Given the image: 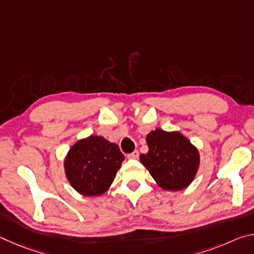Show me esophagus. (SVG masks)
Returning <instances> with one entry per match:
<instances>
[{
    "instance_id": "obj_1",
    "label": "esophagus",
    "mask_w": 254,
    "mask_h": 254,
    "mask_svg": "<svg viewBox=\"0 0 254 254\" xmlns=\"http://www.w3.org/2000/svg\"><path fill=\"white\" fill-rule=\"evenodd\" d=\"M137 157H139V151H137V150H134V151H133V152L127 154V158L128 159H136Z\"/></svg>"
}]
</instances>
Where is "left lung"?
I'll list each match as a JSON object with an SVG mask.
<instances>
[{"instance_id":"obj_1","label":"left lung","mask_w":254,"mask_h":254,"mask_svg":"<svg viewBox=\"0 0 254 254\" xmlns=\"http://www.w3.org/2000/svg\"><path fill=\"white\" fill-rule=\"evenodd\" d=\"M148 153L140 161L157 184L166 190H180L192 182L199 166L197 149L179 132L161 128L147 135Z\"/></svg>"}]
</instances>
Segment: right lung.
I'll return each instance as SVG.
<instances>
[{"instance_id": "1", "label": "right lung", "mask_w": 254, "mask_h": 254, "mask_svg": "<svg viewBox=\"0 0 254 254\" xmlns=\"http://www.w3.org/2000/svg\"><path fill=\"white\" fill-rule=\"evenodd\" d=\"M123 160L118 144L91 135L69 150L65 160L66 176L79 194L97 196L109 189Z\"/></svg>"}]
</instances>
